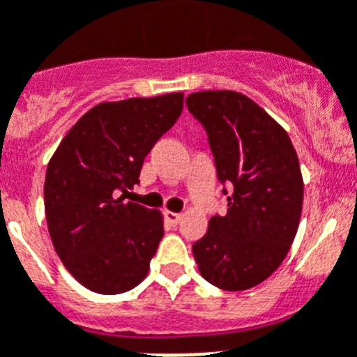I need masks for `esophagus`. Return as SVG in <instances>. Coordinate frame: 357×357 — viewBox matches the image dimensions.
I'll return each mask as SVG.
<instances>
[{"label": "esophagus", "instance_id": "34e87169", "mask_svg": "<svg viewBox=\"0 0 357 357\" xmlns=\"http://www.w3.org/2000/svg\"><path fill=\"white\" fill-rule=\"evenodd\" d=\"M164 217H166L167 222H169V225H173V226H176L182 220L181 213H173V211H167V210L164 211Z\"/></svg>", "mask_w": 357, "mask_h": 357}]
</instances>
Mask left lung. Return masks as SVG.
Segmentation results:
<instances>
[{"label": "left lung", "instance_id": "left-lung-1", "mask_svg": "<svg viewBox=\"0 0 357 357\" xmlns=\"http://www.w3.org/2000/svg\"><path fill=\"white\" fill-rule=\"evenodd\" d=\"M185 105L206 129L228 199L226 215H213L191 250L213 287L248 290L281 266L294 243L303 210L299 158L287 131L244 94L200 91Z\"/></svg>", "mask_w": 357, "mask_h": 357}]
</instances>
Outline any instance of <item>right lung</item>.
Segmentation results:
<instances>
[{
    "instance_id": "right-lung-1",
    "label": "right lung",
    "mask_w": 357,
    "mask_h": 357,
    "mask_svg": "<svg viewBox=\"0 0 357 357\" xmlns=\"http://www.w3.org/2000/svg\"><path fill=\"white\" fill-rule=\"evenodd\" d=\"M184 94L94 105L70 128L47 166L45 215L70 275L98 294H122L149 272L162 215L116 197L138 184L144 158L181 116Z\"/></svg>"
}]
</instances>
